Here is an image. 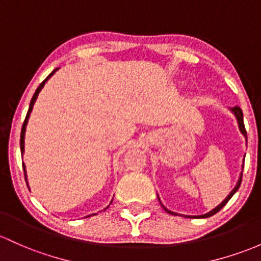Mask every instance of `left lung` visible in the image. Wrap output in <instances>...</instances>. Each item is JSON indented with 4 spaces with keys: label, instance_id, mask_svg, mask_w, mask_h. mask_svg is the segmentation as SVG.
Listing matches in <instances>:
<instances>
[{
    "label": "left lung",
    "instance_id": "8db88e82",
    "mask_svg": "<svg viewBox=\"0 0 261 261\" xmlns=\"http://www.w3.org/2000/svg\"><path fill=\"white\" fill-rule=\"evenodd\" d=\"M230 111L232 112V113H234L235 118H237V120H238V125H239V129H240V132H242L243 136L245 137V141H246V143H248V139H246V130H245V125H244V119H243V111H242V109H240L239 107H238V106H235V107L230 108ZM244 159H245V158H244ZM243 168H244V165H243ZM242 178H243V170H242V173H240L239 180H238L237 186H235L234 189L231 190L230 194H229L228 197H226L225 199H224V200L221 201V203L219 204V205L217 206V208L213 209L212 212L206 213V214H204V215H198V217H192V215H186V217H187V218H209V217H212V215L217 214V213L219 212V210H220L221 208H223V206H225V205H226V203H228V201L230 200V198L232 197V195H234L235 193L238 192V189H239L240 184H242ZM158 199H159V198H158ZM159 201H161V200H159ZM161 204H162V203H161ZM162 206H163V209H164L165 212H167V213H169V214H172V215H176V213H173V212H170V210H168V209L165 208V206L163 205V204H162Z\"/></svg>",
    "mask_w": 261,
    "mask_h": 261
}]
</instances>
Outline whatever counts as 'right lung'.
Returning a JSON list of instances; mask_svg holds the SVG:
<instances>
[{
	"instance_id": "obj_1",
	"label": "right lung",
	"mask_w": 261,
	"mask_h": 261,
	"mask_svg": "<svg viewBox=\"0 0 261 261\" xmlns=\"http://www.w3.org/2000/svg\"><path fill=\"white\" fill-rule=\"evenodd\" d=\"M58 68H56V69H53L52 71V73H49L48 74V77L46 78V80L43 81V82L41 83L40 86H38V88L36 89V92H35V94H33V97H32V99H31V103H30V108H29V112H27V116H26V119H24V122H23V125H22V129H21V139H19V144H21V154H23V152H24V133H26V125H27V122H29V118H30V114H31V112H32V108H33V105H35V102H36V99H37V97H38V93H40L41 92V89L43 88V86L46 85V82L47 81L49 80V78L52 77L53 74H55V72L57 71ZM22 165H23V172H24V179H26V183H27V174H26V165H24V163H22ZM94 215V214H93ZM89 217V215H88Z\"/></svg>"
}]
</instances>
